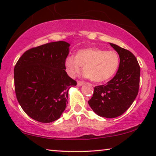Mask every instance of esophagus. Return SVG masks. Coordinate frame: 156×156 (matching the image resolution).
Wrapping results in <instances>:
<instances>
[{"mask_svg": "<svg viewBox=\"0 0 156 156\" xmlns=\"http://www.w3.org/2000/svg\"><path fill=\"white\" fill-rule=\"evenodd\" d=\"M83 84H84V82H83V81H78L77 83V85L78 87H80V86H82Z\"/></svg>", "mask_w": 156, "mask_h": 156, "instance_id": "esophagus-1", "label": "esophagus"}]
</instances>
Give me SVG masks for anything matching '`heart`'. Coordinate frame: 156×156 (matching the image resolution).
Returning a JSON list of instances; mask_svg holds the SVG:
<instances>
[{"mask_svg": "<svg viewBox=\"0 0 156 156\" xmlns=\"http://www.w3.org/2000/svg\"><path fill=\"white\" fill-rule=\"evenodd\" d=\"M120 57L115 51H106L98 48L79 50L76 57L68 56L65 66L71 77H75L83 66L85 77L93 82H106L115 75L119 69Z\"/></svg>", "mask_w": 156, "mask_h": 156, "instance_id": "1", "label": "heart"}]
</instances>
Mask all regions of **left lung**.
I'll return each instance as SVG.
<instances>
[{
	"instance_id": "1",
	"label": "left lung",
	"mask_w": 156,
	"mask_h": 156,
	"mask_svg": "<svg viewBox=\"0 0 156 156\" xmlns=\"http://www.w3.org/2000/svg\"><path fill=\"white\" fill-rule=\"evenodd\" d=\"M109 44L119 55V69L107 84L94 87L88 104L96 114L113 118L124 113L137 96L140 66L131 52L115 44Z\"/></svg>"
}]
</instances>
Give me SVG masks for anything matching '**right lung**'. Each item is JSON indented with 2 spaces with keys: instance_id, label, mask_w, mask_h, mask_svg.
Instances as JSON below:
<instances>
[{
  "instance_id": "1",
  "label": "right lung",
  "mask_w": 156,
  "mask_h": 156,
  "mask_svg": "<svg viewBox=\"0 0 156 156\" xmlns=\"http://www.w3.org/2000/svg\"><path fill=\"white\" fill-rule=\"evenodd\" d=\"M70 44L65 41L31 48L14 69L15 93L21 107L36 121L48 123L60 118L68 92L77 83L65 71Z\"/></svg>"
}]
</instances>
